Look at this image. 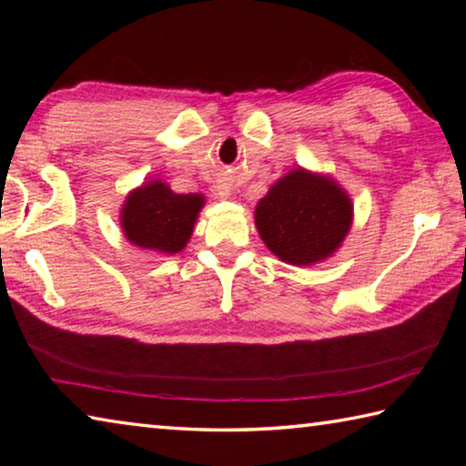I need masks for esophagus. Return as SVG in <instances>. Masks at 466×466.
<instances>
[{
    "mask_svg": "<svg viewBox=\"0 0 466 466\" xmlns=\"http://www.w3.org/2000/svg\"><path fill=\"white\" fill-rule=\"evenodd\" d=\"M216 195L222 197V199H226V197H230V187H228V185H218L216 187Z\"/></svg>",
    "mask_w": 466,
    "mask_h": 466,
    "instance_id": "34e87169",
    "label": "esophagus"
}]
</instances>
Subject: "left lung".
Wrapping results in <instances>:
<instances>
[{"label":"left lung","instance_id":"1","mask_svg":"<svg viewBox=\"0 0 466 466\" xmlns=\"http://www.w3.org/2000/svg\"><path fill=\"white\" fill-rule=\"evenodd\" d=\"M257 230L281 261L310 265L333 255L351 226V201L330 178L294 170L257 205Z\"/></svg>","mask_w":466,"mask_h":466}]
</instances>
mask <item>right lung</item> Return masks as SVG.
I'll return each mask as SVG.
<instances>
[{"label":"right lung","instance_id":"1","mask_svg":"<svg viewBox=\"0 0 466 466\" xmlns=\"http://www.w3.org/2000/svg\"><path fill=\"white\" fill-rule=\"evenodd\" d=\"M203 208L201 195L172 193L167 183L152 180L125 201L121 224L127 240L141 248L178 252L191 238L197 214Z\"/></svg>","mask_w":466,"mask_h":466}]
</instances>
